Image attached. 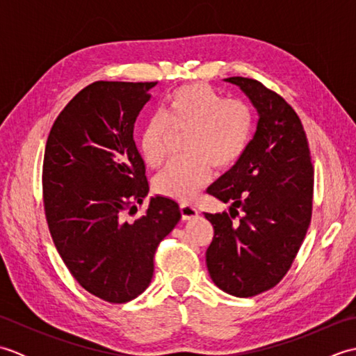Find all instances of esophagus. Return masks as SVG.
<instances>
[{"label":"esophagus","instance_id":"obj_1","mask_svg":"<svg viewBox=\"0 0 356 356\" xmlns=\"http://www.w3.org/2000/svg\"><path fill=\"white\" fill-rule=\"evenodd\" d=\"M180 216H182V220H191L199 216V211L191 205H180Z\"/></svg>","mask_w":356,"mask_h":356}]
</instances>
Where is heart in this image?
<instances>
[{
	"instance_id": "b5f03b06",
	"label": "heart",
	"mask_w": 356,
	"mask_h": 356,
	"mask_svg": "<svg viewBox=\"0 0 356 356\" xmlns=\"http://www.w3.org/2000/svg\"><path fill=\"white\" fill-rule=\"evenodd\" d=\"M186 133V159L171 163L154 180L159 195L191 202L211 177V166L229 168L243 154L252 133V115L238 99H223L205 84L174 90L157 118L140 134V153L151 168L168 159L172 136Z\"/></svg>"
}]
</instances>
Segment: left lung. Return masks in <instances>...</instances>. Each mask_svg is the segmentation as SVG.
<instances>
[{
	"label": "left lung",
	"mask_w": 356,
	"mask_h": 356,
	"mask_svg": "<svg viewBox=\"0 0 356 356\" xmlns=\"http://www.w3.org/2000/svg\"><path fill=\"white\" fill-rule=\"evenodd\" d=\"M225 81L251 99L259 122L236 165L208 188L231 203V213H205L214 226L207 266L217 287L248 298L278 284L292 266L312 217L314 166L301 120L282 96L255 79Z\"/></svg>",
	"instance_id": "1"
}]
</instances>
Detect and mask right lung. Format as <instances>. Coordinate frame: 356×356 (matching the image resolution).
Returning <instances> with one entry per match:
<instances>
[{"instance_id": "add662e5", "label": "right lung", "mask_w": 356, "mask_h": 356, "mask_svg": "<svg viewBox=\"0 0 356 356\" xmlns=\"http://www.w3.org/2000/svg\"><path fill=\"white\" fill-rule=\"evenodd\" d=\"M157 82L97 81L59 113L45 143L47 225L74 280L108 303H127L151 283L159 243L180 220L174 200L151 197L134 122Z\"/></svg>"}]
</instances>
